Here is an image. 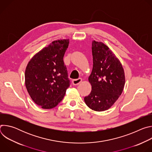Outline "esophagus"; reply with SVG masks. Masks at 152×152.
I'll return each instance as SVG.
<instances>
[{"label":"esophagus","mask_w":152,"mask_h":152,"mask_svg":"<svg viewBox=\"0 0 152 152\" xmlns=\"http://www.w3.org/2000/svg\"><path fill=\"white\" fill-rule=\"evenodd\" d=\"M81 82H82V79L81 78H78L77 79H73V81H72L73 84L74 85H77L79 84Z\"/></svg>","instance_id":"34e87169"}]
</instances>
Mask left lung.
Instances as JSON below:
<instances>
[{"label": "left lung", "mask_w": 152, "mask_h": 152, "mask_svg": "<svg viewBox=\"0 0 152 152\" xmlns=\"http://www.w3.org/2000/svg\"><path fill=\"white\" fill-rule=\"evenodd\" d=\"M93 70L88 77L92 86L84 101L90 109L104 111L114 104L121 94L124 84V69L119 59L106 45L93 41Z\"/></svg>", "instance_id": "8db88e82"}]
</instances>
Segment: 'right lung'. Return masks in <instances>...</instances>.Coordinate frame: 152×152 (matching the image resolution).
<instances>
[{
	"label": "right lung",
	"instance_id": "1",
	"mask_svg": "<svg viewBox=\"0 0 152 152\" xmlns=\"http://www.w3.org/2000/svg\"><path fill=\"white\" fill-rule=\"evenodd\" d=\"M69 39L53 41L36 53L25 70V85L32 100L43 109H52L62 100L70 80L63 57Z\"/></svg>",
	"mask_w": 152,
	"mask_h": 152
}]
</instances>
